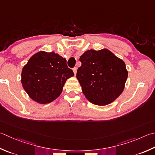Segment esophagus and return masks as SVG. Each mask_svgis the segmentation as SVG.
<instances>
[{
  "mask_svg": "<svg viewBox=\"0 0 155 155\" xmlns=\"http://www.w3.org/2000/svg\"><path fill=\"white\" fill-rule=\"evenodd\" d=\"M77 67H74V68H73V72H74V75L77 74Z\"/></svg>",
  "mask_w": 155,
  "mask_h": 155,
  "instance_id": "1",
  "label": "esophagus"
}]
</instances>
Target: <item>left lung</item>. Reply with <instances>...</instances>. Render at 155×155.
Returning <instances> with one entry per match:
<instances>
[{
  "mask_svg": "<svg viewBox=\"0 0 155 155\" xmlns=\"http://www.w3.org/2000/svg\"><path fill=\"white\" fill-rule=\"evenodd\" d=\"M77 78L85 97L92 104H111L125 88L128 72L126 64L106 48L89 50L80 57Z\"/></svg>",
  "mask_w": 155,
  "mask_h": 155,
  "instance_id": "left-lung-1",
  "label": "left lung"
}]
</instances>
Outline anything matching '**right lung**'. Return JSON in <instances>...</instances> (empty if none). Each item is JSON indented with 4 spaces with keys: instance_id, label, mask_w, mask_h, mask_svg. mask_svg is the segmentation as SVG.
<instances>
[{
    "instance_id": "1",
    "label": "right lung",
    "mask_w": 155,
    "mask_h": 155,
    "mask_svg": "<svg viewBox=\"0 0 155 155\" xmlns=\"http://www.w3.org/2000/svg\"><path fill=\"white\" fill-rule=\"evenodd\" d=\"M74 75L66 60L58 54L39 51L23 66L21 81L30 98L47 104L58 97L66 80Z\"/></svg>"
}]
</instances>
